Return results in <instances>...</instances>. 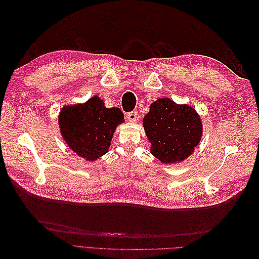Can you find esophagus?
I'll list each match as a JSON object with an SVG mask.
<instances>
[{
  "mask_svg": "<svg viewBox=\"0 0 259 259\" xmlns=\"http://www.w3.org/2000/svg\"><path fill=\"white\" fill-rule=\"evenodd\" d=\"M126 117H127V120H128L130 122H135L136 119H137V111L128 112V113L126 114Z\"/></svg>",
  "mask_w": 259,
  "mask_h": 259,
  "instance_id": "obj_1",
  "label": "esophagus"
}]
</instances>
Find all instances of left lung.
Listing matches in <instances>:
<instances>
[{
	"mask_svg": "<svg viewBox=\"0 0 259 259\" xmlns=\"http://www.w3.org/2000/svg\"><path fill=\"white\" fill-rule=\"evenodd\" d=\"M144 130L151 143V153L163 163L182 162L202 137V123L194 109L168 98L158 99L144 117Z\"/></svg>",
	"mask_w": 259,
	"mask_h": 259,
	"instance_id": "obj_1",
	"label": "left lung"
}]
</instances>
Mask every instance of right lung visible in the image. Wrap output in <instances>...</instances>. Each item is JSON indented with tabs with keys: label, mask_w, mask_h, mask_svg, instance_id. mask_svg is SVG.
<instances>
[{
	"label": "right lung",
	"mask_w": 259,
	"mask_h": 259,
	"mask_svg": "<svg viewBox=\"0 0 259 259\" xmlns=\"http://www.w3.org/2000/svg\"><path fill=\"white\" fill-rule=\"evenodd\" d=\"M122 122L124 114L120 109L106 108L97 96L83 105L64 107L58 119L65 142L88 161L108 152L113 133Z\"/></svg>",
	"instance_id": "obj_1"
}]
</instances>
